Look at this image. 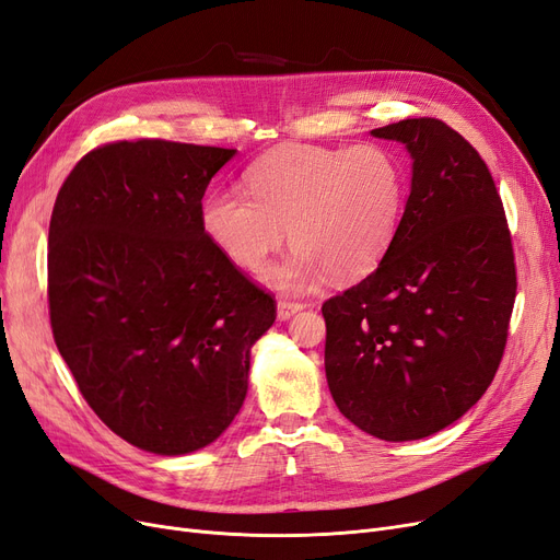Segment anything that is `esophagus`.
I'll return each instance as SVG.
<instances>
[{
	"instance_id": "obj_1",
	"label": "esophagus",
	"mask_w": 560,
	"mask_h": 560,
	"mask_svg": "<svg viewBox=\"0 0 560 560\" xmlns=\"http://www.w3.org/2000/svg\"><path fill=\"white\" fill-rule=\"evenodd\" d=\"M304 304L302 302H291V300H279L277 302V318L279 320H288L293 314L302 312Z\"/></svg>"
}]
</instances>
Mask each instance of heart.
Here are the masks:
<instances>
[{
	"mask_svg": "<svg viewBox=\"0 0 560 560\" xmlns=\"http://www.w3.org/2000/svg\"><path fill=\"white\" fill-rule=\"evenodd\" d=\"M246 189L205 196V235L237 267L258 269L283 244L288 228L295 248L262 279L281 291H302L323 272L332 281H355L383 260L408 184L404 163L381 144H288L246 171Z\"/></svg>",
	"mask_w": 560,
	"mask_h": 560,
	"instance_id": "heart-1",
	"label": "heart"
}]
</instances>
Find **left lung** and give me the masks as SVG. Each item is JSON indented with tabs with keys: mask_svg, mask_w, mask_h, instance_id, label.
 Instances as JSON below:
<instances>
[{
	"mask_svg": "<svg viewBox=\"0 0 560 560\" xmlns=\"http://www.w3.org/2000/svg\"><path fill=\"white\" fill-rule=\"evenodd\" d=\"M371 133L408 148L410 196L381 265L323 304L325 376L355 427L418 441L459 420L499 371L516 298L512 235L487 163L445 121Z\"/></svg>",
	"mask_w": 560,
	"mask_h": 560,
	"instance_id": "8db88e82",
	"label": "left lung"
}]
</instances>
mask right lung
<instances>
[{
	"label": "right lung",
	"instance_id": "obj_1",
	"mask_svg": "<svg viewBox=\"0 0 560 560\" xmlns=\"http://www.w3.org/2000/svg\"><path fill=\"white\" fill-rule=\"evenodd\" d=\"M235 150L161 138L82 156L48 233L50 327L98 420L154 454L217 441L240 412L275 295L205 235L207 184Z\"/></svg>",
	"mask_w": 560,
	"mask_h": 560
}]
</instances>
